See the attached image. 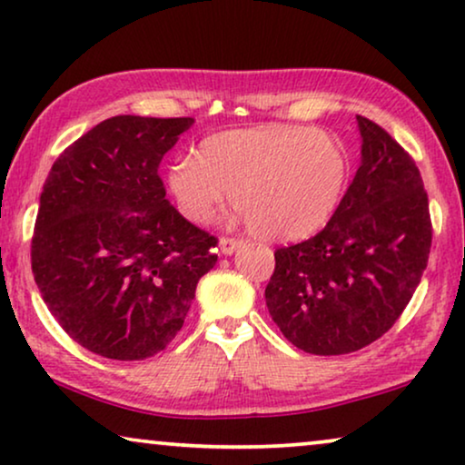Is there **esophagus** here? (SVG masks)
<instances>
[{
    "instance_id": "34e87169",
    "label": "esophagus",
    "mask_w": 465,
    "mask_h": 465,
    "mask_svg": "<svg viewBox=\"0 0 465 465\" xmlns=\"http://www.w3.org/2000/svg\"><path fill=\"white\" fill-rule=\"evenodd\" d=\"M240 246H242V242L235 240V238H221L219 240V248H221V252H223V254H233Z\"/></svg>"
}]
</instances>
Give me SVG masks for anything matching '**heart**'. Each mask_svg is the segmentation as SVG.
<instances>
[{
    "mask_svg": "<svg viewBox=\"0 0 465 465\" xmlns=\"http://www.w3.org/2000/svg\"><path fill=\"white\" fill-rule=\"evenodd\" d=\"M348 181V155L331 134L301 126L225 130L198 155L170 166L168 187L183 217L206 223L233 206L261 240H301L326 225Z\"/></svg>",
    "mask_w": 465,
    "mask_h": 465,
    "instance_id": "b5f03b06",
    "label": "heart"
}]
</instances>
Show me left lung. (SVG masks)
<instances>
[{
  "label": "left lung",
  "mask_w": 465,
  "mask_h": 465,
  "mask_svg": "<svg viewBox=\"0 0 465 465\" xmlns=\"http://www.w3.org/2000/svg\"><path fill=\"white\" fill-rule=\"evenodd\" d=\"M361 168L322 232L278 248L265 289L282 335L307 354L362 350L388 332L428 265L431 221L420 168L375 122L356 115Z\"/></svg>",
  "instance_id": "1"
}]
</instances>
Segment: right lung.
I'll use <instances>...</instances> for the list:
<instances>
[{
  "label": "right lung",
  "instance_id": "1",
  "mask_svg": "<svg viewBox=\"0 0 465 465\" xmlns=\"http://www.w3.org/2000/svg\"><path fill=\"white\" fill-rule=\"evenodd\" d=\"M193 117L115 115L52 164L31 267L67 335L111 361H145L176 337L217 238L166 200L158 168Z\"/></svg>",
  "mask_w": 465,
  "mask_h": 465
}]
</instances>
